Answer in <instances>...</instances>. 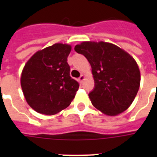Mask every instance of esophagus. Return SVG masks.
Wrapping results in <instances>:
<instances>
[{
	"label": "esophagus",
	"mask_w": 157,
	"mask_h": 157,
	"mask_svg": "<svg viewBox=\"0 0 157 157\" xmlns=\"http://www.w3.org/2000/svg\"><path fill=\"white\" fill-rule=\"evenodd\" d=\"M78 80H79V81H80V82H82V81L85 80V76H84L83 74H82V75H81V76L79 77Z\"/></svg>",
	"instance_id": "34e87169"
}]
</instances>
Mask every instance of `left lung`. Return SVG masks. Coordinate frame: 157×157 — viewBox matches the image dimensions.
Returning a JSON list of instances; mask_svg holds the SVG:
<instances>
[{"instance_id":"1","label":"left lung","mask_w":157,"mask_h":157,"mask_svg":"<svg viewBox=\"0 0 157 157\" xmlns=\"http://www.w3.org/2000/svg\"><path fill=\"white\" fill-rule=\"evenodd\" d=\"M75 50L88 59L95 87L89 94L93 106L107 116H117L133 103L140 86V71L133 57L104 41H83Z\"/></svg>"}]
</instances>
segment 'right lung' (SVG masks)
I'll return each instance as SVG.
<instances>
[{
    "label": "right lung",
    "instance_id": "add662e5",
    "mask_svg": "<svg viewBox=\"0 0 157 157\" xmlns=\"http://www.w3.org/2000/svg\"><path fill=\"white\" fill-rule=\"evenodd\" d=\"M71 46L56 43L36 52L21 74V87L27 103L40 114L54 115L75 98L79 83L70 76L67 57Z\"/></svg>",
    "mask_w": 157,
    "mask_h": 157
}]
</instances>
